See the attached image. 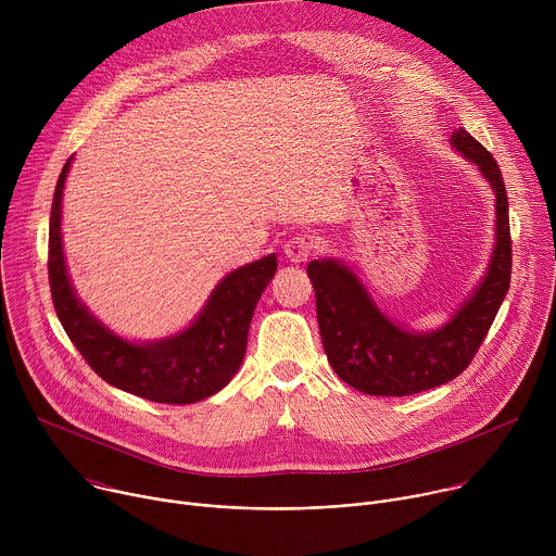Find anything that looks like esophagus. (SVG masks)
<instances>
[{
  "mask_svg": "<svg viewBox=\"0 0 556 556\" xmlns=\"http://www.w3.org/2000/svg\"><path fill=\"white\" fill-rule=\"evenodd\" d=\"M316 244L309 240V237H303V235H296V237H290V240L283 244V253L290 262L294 264H301L305 262L312 253H314Z\"/></svg>",
  "mask_w": 556,
  "mask_h": 556,
  "instance_id": "1",
  "label": "esophagus"
}]
</instances>
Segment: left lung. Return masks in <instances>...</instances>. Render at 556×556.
<instances>
[{"instance_id":"1","label":"left lung","mask_w":556,"mask_h":556,"mask_svg":"<svg viewBox=\"0 0 556 556\" xmlns=\"http://www.w3.org/2000/svg\"><path fill=\"white\" fill-rule=\"evenodd\" d=\"M451 144L482 172L495 193V247L486 275L470 296L433 332H412L378 309L361 279L337 260H314L307 277L316 294V319L332 369L369 395H412L459 376L484 343L510 286L513 242L508 195L500 165L466 129Z\"/></svg>"}]
</instances>
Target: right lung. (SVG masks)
Returning <instances> with one entry per match:
<instances>
[{
  "instance_id": "1",
  "label": "right lung",
  "mask_w": 556,
  "mask_h": 556,
  "mask_svg": "<svg viewBox=\"0 0 556 556\" xmlns=\"http://www.w3.org/2000/svg\"><path fill=\"white\" fill-rule=\"evenodd\" d=\"M70 163L72 157L56 180L48 237L50 292L65 334L105 382L127 393L167 405L208 399L228 384L244 361L253 312L277 273V255L228 273L187 330L151 343L125 341L81 303L65 270L61 200Z\"/></svg>"
}]
</instances>
